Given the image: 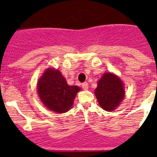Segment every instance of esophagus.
<instances>
[{
  "mask_svg": "<svg viewBox=\"0 0 157 157\" xmlns=\"http://www.w3.org/2000/svg\"><path fill=\"white\" fill-rule=\"evenodd\" d=\"M82 86L83 90H88V88H89L88 83H87V82H83L82 84Z\"/></svg>",
  "mask_w": 157,
  "mask_h": 157,
  "instance_id": "obj_1",
  "label": "esophagus"
}]
</instances>
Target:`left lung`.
<instances>
[{"mask_svg": "<svg viewBox=\"0 0 157 157\" xmlns=\"http://www.w3.org/2000/svg\"><path fill=\"white\" fill-rule=\"evenodd\" d=\"M95 95L102 109L109 112L113 111L125 95L123 82L115 75L105 73L98 82Z\"/></svg>", "mask_w": 157, "mask_h": 157, "instance_id": "obj_1", "label": "left lung"}]
</instances>
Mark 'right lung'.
Returning a JSON list of instances; mask_svg holds the SVG:
<instances>
[{"mask_svg": "<svg viewBox=\"0 0 157 157\" xmlns=\"http://www.w3.org/2000/svg\"><path fill=\"white\" fill-rule=\"evenodd\" d=\"M80 88L69 86L57 70L48 68L37 82V92L47 109L58 113L66 112L71 108Z\"/></svg>", "mask_w": 157, "mask_h": 157, "instance_id": "right-lung-1", "label": "right lung"}]
</instances>
